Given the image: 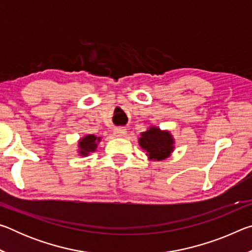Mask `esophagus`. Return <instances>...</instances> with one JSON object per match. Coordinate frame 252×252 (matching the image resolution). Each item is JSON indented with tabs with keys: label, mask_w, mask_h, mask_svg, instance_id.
Returning a JSON list of instances; mask_svg holds the SVG:
<instances>
[{
	"label": "esophagus",
	"mask_w": 252,
	"mask_h": 252,
	"mask_svg": "<svg viewBox=\"0 0 252 252\" xmlns=\"http://www.w3.org/2000/svg\"><path fill=\"white\" fill-rule=\"evenodd\" d=\"M126 133V130L125 127H117V129H114V134L117 136H125Z\"/></svg>",
	"instance_id": "obj_1"
}]
</instances>
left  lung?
Segmentation results:
<instances>
[{
  "label": "left lung",
  "mask_w": 252,
  "mask_h": 252,
  "mask_svg": "<svg viewBox=\"0 0 252 252\" xmlns=\"http://www.w3.org/2000/svg\"><path fill=\"white\" fill-rule=\"evenodd\" d=\"M173 139L168 131H161L156 126L149 127V130L142 132L139 144L151 160H163L173 151Z\"/></svg>",
  "instance_id": "obj_1"
}]
</instances>
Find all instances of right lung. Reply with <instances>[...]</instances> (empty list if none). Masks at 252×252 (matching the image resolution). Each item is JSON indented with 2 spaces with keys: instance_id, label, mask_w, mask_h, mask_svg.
<instances>
[{
  "instance_id": "right-lung-1",
  "label": "right lung",
  "mask_w": 252,
  "mask_h": 252,
  "mask_svg": "<svg viewBox=\"0 0 252 252\" xmlns=\"http://www.w3.org/2000/svg\"><path fill=\"white\" fill-rule=\"evenodd\" d=\"M101 138H97V136L93 134L85 135L79 141V148H80V155L82 157H87L90 155L91 152H94L97 147V142H100Z\"/></svg>"
}]
</instances>
